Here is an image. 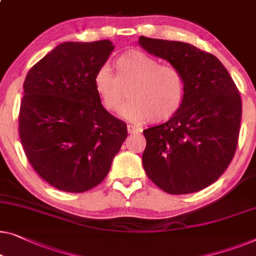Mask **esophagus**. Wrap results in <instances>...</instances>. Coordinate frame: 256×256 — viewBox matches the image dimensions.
<instances>
[{
    "label": "esophagus",
    "mask_w": 256,
    "mask_h": 256,
    "mask_svg": "<svg viewBox=\"0 0 256 256\" xmlns=\"http://www.w3.org/2000/svg\"><path fill=\"white\" fill-rule=\"evenodd\" d=\"M127 129H128V134H138V132H140L142 130H140V128L138 127H135V126L132 124H128L127 126Z\"/></svg>",
    "instance_id": "1"
}]
</instances>
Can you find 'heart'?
<instances>
[{
	"label": "heart",
	"instance_id": "obj_1",
	"mask_svg": "<svg viewBox=\"0 0 256 256\" xmlns=\"http://www.w3.org/2000/svg\"><path fill=\"white\" fill-rule=\"evenodd\" d=\"M116 75L102 66L94 76V88L104 108L116 112L124 98L129 100L120 114L126 119L143 122L166 121L180 110L184 102L186 82L180 69L160 64L142 50H129L114 61Z\"/></svg>",
	"mask_w": 256,
	"mask_h": 256
}]
</instances>
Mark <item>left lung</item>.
Masks as SVG:
<instances>
[{
  "label": "left lung",
  "mask_w": 256,
  "mask_h": 256,
  "mask_svg": "<svg viewBox=\"0 0 256 256\" xmlns=\"http://www.w3.org/2000/svg\"><path fill=\"white\" fill-rule=\"evenodd\" d=\"M150 54L180 69L186 82L180 110L165 124L143 130L146 176L168 194H190L214 182L238 146L242 97L214 55L190 44L140 36Z\"/></svg>",
  "instance_id": "obj_1"
}]
</instances>
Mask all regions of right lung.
<instances>
[{
  "mask_svg": "<svg viewBox=\"0 0 256 256\" xmlns=\"http://www.w3.org/2000/svg\"><path fill=\"white\" fill-rule=\"evenodd\" d=\"M112 42H64L28 70L20 137L30 164L58 190L83 192L105 179L127 138V124L107 112L94 76Z\"/></svg>",
  "mask_w": 256,
  "mask_h": 256,
  "instance_id": "1",
  "label": "right lung"
}]
</instances>
